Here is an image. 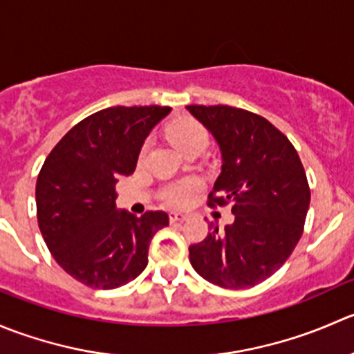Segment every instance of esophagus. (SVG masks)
<instances>
[{"instance_id": "obj_1", "label": "esophagus", "mask_w": 354, "mask_h": 354, "mask_svg": "<svg viewBox=\"0 0 354 354\" xmlns=\"http://www.w3.org/2000/svg\"><path fill=\"white\" fill-rule=\"evenodd\" d=\"M169 218L172 223H177V222H184V220H187V215H184V213H178V212H170Z\"/></svg>"}]
</instances>
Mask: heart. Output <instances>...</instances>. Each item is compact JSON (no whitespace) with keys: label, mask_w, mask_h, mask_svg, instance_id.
Returning a JSON list of instances; mask_svg holds the SVG:
<instances>
[{"label":"heart","mask_w":354,"mask_h":354,"mask_svg":"<svg viewBox=\"0 0 354 354\" xmlns=\"http://www.w3.org/2000/svg\"><path fill=\"white\" fill-rule=\"evenodd\" d=\"M169 139L182 153L189 148H194V146L205 148L206 141H208V134H206L205 127L201 124L191 120V118H185V120L177 122L169 129ZM198 187L199 182L194 180V178L177 182V184L170 185L165 191V201L172 206H184L191 199V196L198 191Z\"/></svg>","instance_id":"heart-1"}]
</instances>
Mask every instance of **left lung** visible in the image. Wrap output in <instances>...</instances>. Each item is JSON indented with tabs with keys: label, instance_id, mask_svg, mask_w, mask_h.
Wrapping results in <instances>:
<instances>
[{
	"label": "left lung",
	"instance_id": "1",
	"mask_svg": "<svg viewBox=\"0 0 354 354\" xmlns=\"http://www.w3.org/2000/svg\"><path fill=\"white\" fill-rule=\"evenodd\" d=\"M215 138L222 172L209 206L232 205L234 222L189 246L192 268L225 289L260 284L279 270L301 239L310 185L295 146L267 118L243 108L189 104Z\"/></svg>",
	"mask_w": 354,
	"mask_h": 354
}]
</instances>
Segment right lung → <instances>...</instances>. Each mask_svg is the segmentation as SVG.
Returning <instances> with one entry per match:
<instances>
[{
  "label": "right lung",
  "mask_w": 354,
  "mask_h": 354,
  "mask_svg": "<svg viewBox=\"0 0 354 354\" xmlns=\"http://www.w3.org/2000/svg\"><path fill=\"white\" fill-rule=\"evenodd\" d=\"M170 106H111L73 125L48 155L36 184L37 223L57 263L93 289L134 281L148 265L165 212L117 209L118 178L138 165L145 139Z\"/></svg>",
  "instance_id": "obj_1"
}]
</instances>
